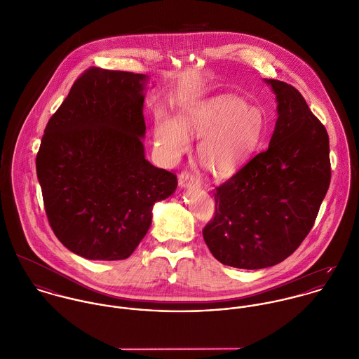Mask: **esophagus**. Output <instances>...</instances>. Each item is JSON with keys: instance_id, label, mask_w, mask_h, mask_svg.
I'll use <instances>...</instances> for the list:
<instances>
[{"instance_id": "esophagus-1", "label": "esophagus", "mask_w": 359, "mask_h": 359, "mask_svg": "<svg viewBox=\"0 0 359 359\" xmlns=\"http://www.w3.org/2000/svg\"><path fill=\"white\" fill-rule=\"evenodd\" d=\"M198 186H200V182L193 175L183 172L179 176V187L180 189H190V187H198Z\"/></svg>"}]
</instances>
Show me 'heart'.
I'll list each match as a JSON object with an SVG mask.
<instances>
[{"label": "heart", "mask_w": 359, "mask_h": 359, "mask_svg": "<svg viewBox=\"0 0 359 359\" xmlns=\"http://www.w3.org/2000/svg\"><path fill=\"white\" fill-rule=\"evenodd\" d=\"M264 132L258 108L231 95L187 104L177 118L158 114L154 139L159 155L175 163L190 147L189 136H198V162L215 177L234 173L252 154Z\"/></svg>", "instance_id": "obj_1"}]
</instances>
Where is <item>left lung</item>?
Returning <instances> with one entry per match:
<instances>
[{
	"label": "left lung",
	"mask_w": 359,
	"mask_h": 359,
	"mask_svg": "<svg viewBox=\"0 0 359 359\" xmlns=\"http://www.w3.org/2000/svg\"><path fill=\"white\" fill-rule=\"evenodd\" d=\"M264 81L278 102L269 147L216 189L215 217L203 230L216 259L238 269H264L290 257L330 184L325 126L292 86Z\"/></svg>",
	"instance_id": "left-lung-1"
}]
</instances>
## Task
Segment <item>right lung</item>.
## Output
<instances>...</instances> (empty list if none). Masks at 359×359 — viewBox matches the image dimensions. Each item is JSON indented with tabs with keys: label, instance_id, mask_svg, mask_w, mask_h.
Instances as JSON below:
<instances>
[{
	"label": "right lung",
	"instance_id": "right-lung-1",
	"mask_svg": "<svg viewBox=\"0 0 359 359\" xmlns=\"http://www.w3.org/2000/svg\"><path fill=\"white\" fill-rule=\"evenodd\" d=\"M149 77L91 68L51 116L36 158L48 222L73 254L132 255L170 197L176 176L145 159L143 108Z\"/></svg>",
	"mask_w": 359,
	"mask_h": 359
}]
</instances>
